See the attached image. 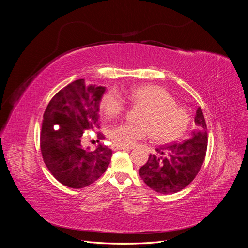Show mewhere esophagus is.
I'll list each match as a JSON object with an SVG mask.
<instances>
[{
    "label": "esophagus",
    "mask_w": 248,
    "mask_h": 248,
    "mask_svg": "<svg viewBox=\"0 0 248 248\" xmlns=\"http://www.w3.org/2000/svg\"><path fill=\"white\" fill-rule=\"evenodd\" d=\"M130 148L128 147H122V146H119V145H114L112 146V150H129Z\"/></svg>",
    "instance_id": "esophagus-1"
}]
</instances>
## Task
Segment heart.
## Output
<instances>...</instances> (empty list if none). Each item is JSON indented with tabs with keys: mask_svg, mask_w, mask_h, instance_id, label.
<instances>
[{
	"mask_svg": "<svg viewBox=\"0 0 248 248\" xmlns=\"http://www.w3.org/2000/svg\"><path fill=\"white\" fill-rule=\"evenodd\" d=\"M132 103L145 107L140 118L141 124L125 122L112 126L108 137L116 145L131 147L139 140L149 137L152 132L155 140L167 142L180 138L189 124V115L166 89L147 85L129 89L125 92ZM100 108L104 115L112 118L122 114L125 101L116 90H109L103 95Z\"/></svg>",
	"mask_w": 248,
	"mask_h": 248,
	"instance_id": "1",
	"label": "heart"
}]
</instances>
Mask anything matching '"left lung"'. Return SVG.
Listing matches in <instances>:
<instances>
[{
  "label": "left lung",
  "instance_id": "1",
  "mask_svg": "<svg viewBox=\"0 0 248 248\" xmlns=\"http://www.w3.org/2000/svg\"><path fill=\"white\" fill-rule=\"evenodd\" d=\"M197 129L182 144L156 148L158 155L150 154L140 169L144 182L159 193H175L190 184L205 160L208 145L207 124L199 107L194 117Z\"/></svg>",
  "mask_w": 248,
  "mask_h": 248
}]
</instances>
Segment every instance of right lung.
Segmentation results:
<instances>
[{"mask_svg": "<svg viewBox=\"0 0 248 248\" xmlns=\"http://www.w3.org/2000/svg\"><path fill=\"white\" fill-rule=\"evenodd\" d=\"M106 87L78 79L52 97L44 111L40 149L44 163L60 183L82 188L107 170L112 151L81 146L85 130L99 128V104ZM103 137L102 134H100Z\"/></svg>", "mask_w": 248, "mask_h": 248, "instance_id": "obj_1", "label": "right lung"}]
</instances>
